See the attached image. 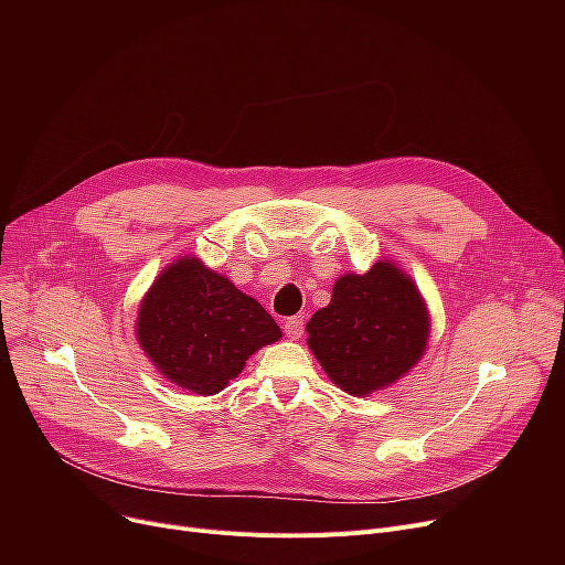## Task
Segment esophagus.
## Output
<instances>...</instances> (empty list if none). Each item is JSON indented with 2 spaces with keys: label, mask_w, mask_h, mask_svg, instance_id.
<instances>
[{
  "label": "esophagus",
  "mask_w": 565,
  "mask_h": 565,
  "mask_svg": "<svg viewBox=\"0 0 565 565\" xmlns=\"http://www.w3.org/2000/svg\"><path fill=\"white\" fill-rule=\"evenodd\" d=\"M302 324H305V318L302 316H292L284 322V332L288 334V339L298 341L302 337Z\"/></svg>",
  "instance_id": "esophagus-1"
}]
</instances>
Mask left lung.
<instances>
[{
    "label": "left lung",
    "mask_w": 565,
    "mask_h": 565,
    "mask_svg": "<svg viewBox=\"0 0 565 565\" xmlns=\"http://www.w3.org/2000/svg\"><path fill=\"white\" fill-rule=\"evenodd\" d=\"M307 343L330 380L352 396H369L422 360L430 318L422 292L392 260L366 275H343L332 302L307 322Z\"/></svg>",
    "instance_id": "obj_1"
}]
</instances>
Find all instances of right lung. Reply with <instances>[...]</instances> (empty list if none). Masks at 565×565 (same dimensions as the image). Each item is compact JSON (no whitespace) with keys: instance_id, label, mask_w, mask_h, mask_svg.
<instances>
[{"instance_id":"add662e5","label":"right lung","mask_w":565,"mask_h":565,"mask_svg":"<svg viewBox=\"0 0 565 565\" xmlns=\"http://www.w3.org/2000/svg\"><path fill=\"white\" fill-rule=\"evenodd\" d=\"M137 341L153 366L181 390L220 394L252 354L281 339L254 298L194 258H175L143 295Z\"/></svg>"}]
</instances>
